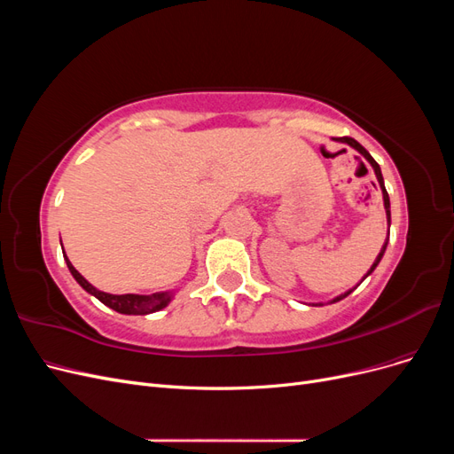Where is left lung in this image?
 Here are the masks:
<instances>
[{"mask_svg":"<svg viewBox=\"0 0 454 454\" xmlns=\"http://www.w3.org/2000/svg\"><path fill=\"white\" fill-rule=\"evenodd\" d=\"M337 142H340V144H348L350 147H354L356 151H358V153H362L364 155V159L371 164V168H373V172H375V176H377V182H379V187H380V191H382V200H384V210H387V222H388V227H390V199H388V193H387V187H384V180H382V172H380V167L377 164V160L369 155V151L362 145V144H358L356 142L354 138H348V136H345V138H337ZM388 235H390V231H388ZM387 246H388V237H387V242L382 244V248H380V252H379V255H377V259H375V263L371 265V269L367 270V274L365 277L362 278V280H365L371 272H373L375 269H377V265L380 263V259H382V255H384V252H387ZM354 292V287L352 290H348V292H345V294H340V295H337L335 299H332L329 301V303H337V301H340V299H345L347 295H350Z\"/></svg>","mask_w":454,"mask_h":454,"instance_id":"1","label":"left lung"}]
</instances>
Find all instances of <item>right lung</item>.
<instances>
[{
  "label": "right lung",
  "instance_id": "1",
  "mask_svg": "<svg viewBox=\"0 0 454 454\" xmlns=\"http://www.w3.org/2000/svg\"><path fill=\"white\" fill-rule=\"evenodd\" d=\"M62 254H64V259H66V265H67V269H70L72 277L77 280V284L83 287L87 294H90L98 301H102L106 307L114 309L121 314H140V316H144V314L157 312V310H162L164 307H167L174 297V292H157V294H151V295H138V294L114 295V294L100 292V290H96V287L90 282H87L83 277H81L79 270L70 263V259L66 257L64 250H62Z\"/></svg>",
  "mask_w": 454,
  "mask_h": 454
}]
</instances>
